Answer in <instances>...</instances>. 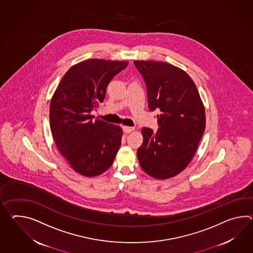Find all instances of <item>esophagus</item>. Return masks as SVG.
<instances>
[{
    "instance_id": "34e87169",
    "label": "esophagus",
    "mask_w": 253,
    "mask_h": 253,
    "mask_svg": "<svg viewBox=\"0 0 253 253\" xmlns=\"http://www.w3.org/2000/svg\"><path fill=\"white\" fill-rule=\"evenodd\" d=\"M123 129H124V131L125 133H130L131 131H133V130H134V128H132V127H129V126H124V127H123Z\"/></svg>"
}]
</instances>
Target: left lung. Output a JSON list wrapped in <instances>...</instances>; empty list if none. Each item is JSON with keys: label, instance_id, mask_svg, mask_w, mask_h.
I'll return each mask as SVG.
<instances>
[{"label": "left lung", "instance_id": "left-lung-1", "mask_svg": "<svg viewBox=\"0 0 253 253\" xmlns=\"http://www.w3.org/2000/svg\"><path fill=\"white\" fill-rule=\"evenodd\" d=\"M134 64L146 84L150 111H160L157 131L141 129L138 160L152 178L169 179L194 157L206 126L205 108L194 82L180 68L157 61Z\"/></svg>", "mask_w": 253, "mask_h": 253}]
</instances>
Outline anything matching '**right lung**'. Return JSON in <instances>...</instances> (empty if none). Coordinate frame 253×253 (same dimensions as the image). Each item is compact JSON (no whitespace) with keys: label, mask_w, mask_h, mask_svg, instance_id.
Wrapping results in <instances>:
<instances>
[{"label":"right lung","mask_w":253,"mask_h":253,"mask_svg":"<svg viewBox=\"0 0 253 253\" xmlns=\"http://www.w3.org/2000/svg\"><path fill=\"white\" fill-rule=\"evenodd\" d=\"M128 62L89 59L63 75L50 103V127L57 149L74 171L101 175L112 166L123 137L119 125L92 120L112 79Z\"/></svg>","instance_id":"1"}]
</instances>
